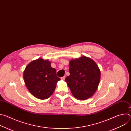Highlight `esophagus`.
I'll return each mask as SVG.
<instances>
[{"mask_svg":"<svg viewBox=\"0 0 131 131\" xmlns=\"http://www.w3.org/2000/svg\"><path fill=\"white\" fill-rule=\"evenodd\" d=\"M65 79V76H64L61 78V80H64Z\"/></svg>","mask_w":131,"mask_h":131,"instance_id":"1","label":"esophagus"}]
</instances>
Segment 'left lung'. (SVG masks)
I'll list each match as a JSON object with an SVG mask.
<instances>
[{
    "instance_id": "left-lung-1",
    "label": "left lung",
    "mask_w": 131,
    "mask_h": 131,
    "mask_svg": "<svg viewBox=\"0 0 131 131\" xmlns=\"http://www.w3.org/2000/svg\"><path fill=\"white\" fill-rule=\"evenodd\" d=\"M70 75L67 82L73 96L78 100H85L93 95L97 89L101 71L97 64L85 56L69 62Z\"/></svg>"
}]
</instances>
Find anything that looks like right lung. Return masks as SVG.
Wrapping results in <instances>:
<instances>
[{
    "label": "right lung",
    "mask_w": 131,
    "mask_h": 131,
    "mask_svg": "<svg viewBox=\"0 0 131 131\" xmlns=\"http://www.w3.org/2000/svg\"><path fill=\"white\" fill-rule=\"evenodd\" d=\"M51 64L48 60L38 59L29 63L23 72L24 81L27 89L34 96L40 100L50 97L58 81L61 80Z\"/></svg>",
    "instance_id": "right-lung-1"
}]
</instances>
